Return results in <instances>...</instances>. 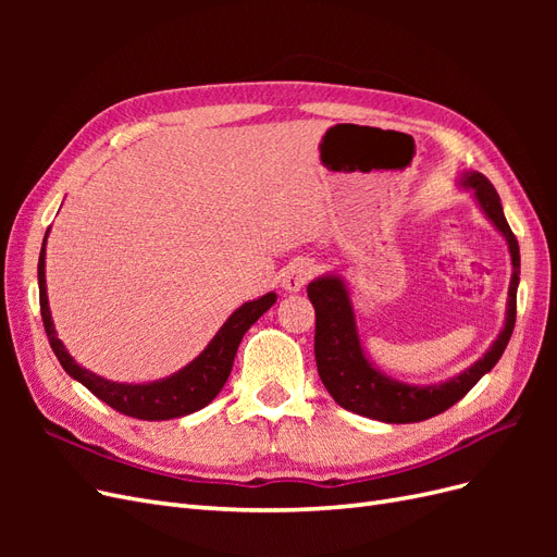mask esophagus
Instances as JSON below:
<instances>
[{
	"instance_id": "obj_1",
	"label": "esophagus",
	"mask_w": 557,
	"mask_h": 557,
	"mask_svg": "<svg viewBox=\"0 0 557 557\" xmlns=\"http://www.w3.org/2000/svg\"><path fill=\"white\" fill-rule=\"evenodd\" d=\"M313 274H315V260H311V258H295L293 262L285 264V269L281 272L283 290H288V293L301 290L309 283V278Z\"/></svg>"
}]
</instances>
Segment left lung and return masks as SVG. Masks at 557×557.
Returning <instances> with one entry per match:
<instances>
[{
	"mask_svg": "<svg viewBox=\"0 0 557 557\" xmlns=\"http://www.w3.org/2000/svg\"><path fill=\"white\" fill-rule=\"evenodd\" d=\"M465 188H471L483 213L502 232L509 244L513 276L509 285L507 320L493 346L485 356L440 385H409L381 374L364 358L360 336L356 330V315L348 290L342 278L320 276L309 283L307 295L315 309V364L318 374L327 393L339 407L360 413L364 418L381 420V423H420L436 413H444L455 401H460L483 374L491 372L507 348L516 325V293L520 281V250L516 234L511 232L502 211V201L493 183L483 174H465Z\"/></svg>",
	"mask_w": 557,
	"mask_h": 557,
	"instance_id": "left-lung-1",
	"label": "left lung"
}]
</instances>
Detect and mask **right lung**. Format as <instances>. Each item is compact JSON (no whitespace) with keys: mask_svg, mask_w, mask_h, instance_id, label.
<instances>
[{"mask_svg":"<svg viewBox=\"0 0 557 557\" xmlns=\"http://www.w3.org/2000/svg\"><path fill=\"white\" fill-rule=\"evenodd\" d=\"M274 301H276L274 293H267L260 299L246 301L244 307H239L225 320V325L218 330V334L209 342V346L201 350L188 367H183L181 372L172 374L170 379L153 381V383H137V385L115 383L88 372V369H83L58 339L53 318H50V309H48V295H46V239L39 252L41 320L55 358L64 367V372L72 379H76L78 383L86 385L95 397L109 404V407L115 409L117 413H125L139 420H172V418H181V416L205 409L207 404L223 391L244 334L267 309H272Z\"/></svg>","mask_w":557,"mask_h":557,"instance_id":"right-lung-1","label":"right lung"}]
</instances>
